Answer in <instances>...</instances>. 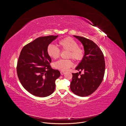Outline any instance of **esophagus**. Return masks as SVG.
<instances>
[{"label": "esophagus", "instance_id": "34e87169", "mask_svg": "<svg viewBox=\"0 0 126 126\" xmlns=\"http://www.w3.org/2000/svg\"><path fill=\"white\" fill-rule=\"evenodd\" d=\"M60 74H61V75H63L65 74V72H64V71H60Z\"/></svg>", "mask_w": 126, "mask_h": 126}]
</instances>
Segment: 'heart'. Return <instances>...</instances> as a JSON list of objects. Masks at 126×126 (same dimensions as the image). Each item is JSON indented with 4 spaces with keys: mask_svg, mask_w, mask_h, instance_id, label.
<instances>
[{
    "mask_svg": "<svg viewBox=\"0 0 126 126\" xmlns=\"http://www.w3.org/2000/svg\"><path fill=\"white\" fill-rule=\"evenodd\" d=\"M59 45L63 50L68 51L67 58H71L75 61L81 60L84 57V50L79 47L78 42L72 38L67 37L59 42ZM48 55L54 59L59 57L60 50L53 44H49L47 49ZM73 65L72 61L69 60H60L53 64L55 68L63 71L67 70Z\"/></svg>",
    "mask_w": 126,
    "mask_h": 126,
    "instance_id": "b5f03b06",
    "label": "heart"
}]
</instances>
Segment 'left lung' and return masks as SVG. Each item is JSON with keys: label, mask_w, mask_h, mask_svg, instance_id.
<instances>
[{"label": "left lung", "mask_w": 126, "mask_h": 126, "mask_svg": "<svg viewBox=\"0 0 126 126\" xmlns=\"http://www.w3.org/2000/svg\"><path fill=\"white\" fill-rule=\"evenodd\" d=\"M73 36L82 44L84 51L82 60L75 69L84 71V73H72L70 89L78 96H88L96 91L102 81L105 68L104 56L92 41L81 36Z\"/></svg>", "instance_id": "8db88e82"}]
</instances>
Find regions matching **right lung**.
Wrapping results in <instances>:
<instances>
[{"instance_id":"obj_1","label":"right lung","mask_w":126,"mask_h":126,"mask_svg":"<svg viewBox=\"0 0 126 126\" xmlns=\"http://www.w3.org/2000/svg\"><path fill=\"white\" fill-rule=\"evenodd\" d=\"M57 36L39 37L22 48L17 62V73L25 89L34 96L45 97L51 94L55 89V81L60 76L49 63L51 58L47 49Z\"/></svg>"}]
</instances>
